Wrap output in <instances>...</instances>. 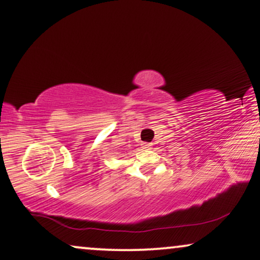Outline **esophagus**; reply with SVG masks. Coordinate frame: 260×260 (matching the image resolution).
I'll use <instances>...</instances> for the list:
<instances>
[{
	"mask_svg": "<svg viewBox=\"0 0 260 260\" xmlns=\"http://www.w3.org/2000/svg\"><path fill=\"white\" fill-rule=\"evenodd\" d=\"M142 148H143V149L149 150V149H151V148H152V144H151V143L144 142V143H142Z\"/></svg>",
	"mask_w": 260,
	"mask_h": 260,
	"instance_id": "obj_1",
	"label": "esophagus"
}]
</instances>
